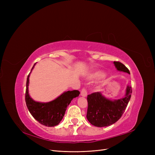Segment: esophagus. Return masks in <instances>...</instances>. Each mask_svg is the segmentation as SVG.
<instances>
[{"label": "esophagus", "instance_id": "esophagus-1", "mask_svg": "<svg viewBox=\"0 0 155 155\" xmlns=\"http://www.w3.org/2000/svg\"><path fill=\"white\" fill-rule=\"evenodd\" d=\"M81 96L83 97H87V91L85 88H83L81 91Z\"/></svg>", "mask_w": 155, "mask_h": 155}]
</instances>
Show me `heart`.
<instances>
[{
    "label": "heart",
    "mask_w": 155,
    "mask_h": 155,
    "mask_svg": "<svg viewBox=\"0 0 155 155\" xmlns=\"http://www.w3.org/2000/svg\"><path fill=\"white\" fill-rule=\"evenodd\" d=\"M101 76H102V73H100V72H96L94 74H93L92 76H91V78H94V79H97L100 78Z\"/></svg>",
    "instance_id": "1"
}]
</instances>
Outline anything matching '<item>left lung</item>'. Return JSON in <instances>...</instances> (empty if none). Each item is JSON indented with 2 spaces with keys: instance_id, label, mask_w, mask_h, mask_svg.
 I'll return each mask as SVG.
<instances>
[{
  "instance_id": "left-lung-1",
  "label": "left lung",
  "mask_w": 155,
  "mask_h": 155,
  "mask_svg": "<svg viewBox=\"0 0 155 155\" xmlns=\"http://www.w3.org/2000/svg\"><path fill=\"white\" fill-rule=\"evenodd\" d=\"M119 71L130 74L129 69L119 61H114ZM132 94V88L127 86L123 98L110 100L105 97L100 92L87 96L88 109L87 118L92 125L98 127H107L116 123L124 114Z\"/></svg>"
}]
</instances>
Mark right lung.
I'll return each mask as SVG.
<instances>
[{"mask_svg": "<svg viewBox=\"0 0 155 155\" xmlns=\"http://www.w3.org/2000/svg\"><path fill=\"white\" fill-rule=\"evenodd\" d=\"M35 63L32 69L34 68ZM30 74L27 78L25 101L28 109L32 116L41 124L47 127H54L59 124L64 115L65 111L73 98L78 97L80 92L77 90L63 92L54 100L41 103L34 101L28 93Z\"/></svg>", "mask_w": 155, "mask_h": 155, "instance_id": "right-lung-1", "label": "right lung"}]
</instances>
